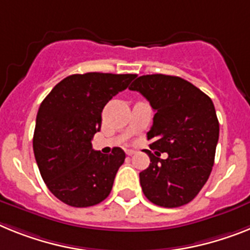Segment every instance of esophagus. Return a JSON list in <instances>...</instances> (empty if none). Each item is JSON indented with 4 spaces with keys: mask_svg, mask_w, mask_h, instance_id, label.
<instances>
[{
    "mask_svg": "<svg viewBox=\"0 0 250 250\" xmlns=\"http://www.w3.org/2000/svg\"><path fill=\"white\" fill-rule=\"evenodd\" d=\"M125 154L128 155V156H132V155L135 154V150H125Z\"/></svg>",
    "mask_w": 250,
    "mask_h": 250,
    "instance_id": "34e87169",
    "label": "esophagus"
}]
</instances>
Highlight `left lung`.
I'll list each match as a JSON object with an SVG mask.
<instances>
[{
  "instance_id": "left-lung-1",
  "label": "left lung",
  "mask_w": 250,
  "mask_h": 250,
  "mask_svg": "<svg viewBox=\"0 0 250 250\" xmlns=\"http://www.w3.org/2000/svg\"><path fill=\"white\" fill-rule=\"evenodd\" d=\"M129 90L141 93L156 112L147 132L156 152L146 151L151 163L140 173L144 194L161 207L187 205L206 184L215 161L220 125L212 100L187 80L161 73L140 76Z\"/></svg>"
}]
</instances>
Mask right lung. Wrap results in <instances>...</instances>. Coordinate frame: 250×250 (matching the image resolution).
<instances>
[{
	"instance_id": "obj_1",
	"label": "right lung",
	"mask_w": 250,
	"mask_h": 250,
	"mask_svg": "<svg viewBox=\"0 0 250 250\" xmlns=\"http://www.w3.org/2000/svg\"><path fill=\"white\" fill-rule=\"evenodd\" d=\"M136 75L87 72L54 86L37 114L33 148L48 189L72 207H90L109 196L125 154L93 150L106 103L128 87Z\"/></svg>"
}]
</instances>
